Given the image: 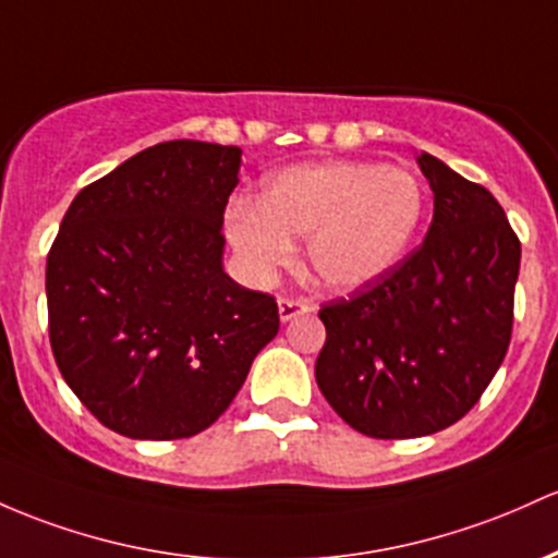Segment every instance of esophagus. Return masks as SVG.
Listing matches in <instances>:
<instances>
[{
    "mask_svg": "<svg viewBox=\"0 0 558 558\" xmlns=\"http://www.w3.org/2000/svg\"><path fill=\"white\" fill-rule=\"evenodd\" d=\"M310 310H312V304L304 302V299H280V302H278L280 320H283V323H289L299 315H307Z\"/></svg>",
    "mask_w": 558,
    "mask_h": 558,
    "instance_id": "obj_1",
    "label": "esophagus"
}]
</instances>
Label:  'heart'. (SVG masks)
<instances>
[{"label": "heart", "instance_id": "1", "mask_svg": "<svg viewBox=\"0 0 558 558\" xmlns=\"http://www.w3.org/2000/svg\"><path fill=\"white\" fill-rule=\"evenodd\" d=\"M421 219L424 193L408 171L320 163L275 174L259 204H232L228 235L256 278L289 265L291 238H307L312 278L330 291H354L400 265Z\"/></svg>", "mask_w": 558, "mask_h": 558}]
</instances>
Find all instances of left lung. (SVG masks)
<instances>
[{
  "label": "left lung",
  "mask_w": 558,
  "mask_h": 558,
  "mask_svg": "<svg viewBox=\"0 0 558 558\" xmlns=\"http://www.w3.org/2000/svg\"><path fill=\"white\" fill-rule=\"evenodd\" d=\"M434 217L424 243L347 299L323 304L315 378L328 405L376 439L442 432L504 363L522 243L504 206L421 153Z\"/></svg>",
  "instance_id": "1"
}]
</instances>
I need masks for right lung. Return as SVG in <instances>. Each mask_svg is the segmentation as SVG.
<instances>
[{"label":"right lung","mask_w":558,"mask_h":558,"mask_svg":"<svg viewBox=\"0 0 558 558\" xmlns=\"http://www.w3.org/2000/svg\"><path fill=\"white\" fill-rule=\"evenodd\" d=\"M241 148L171 140L73 198L47 256L54 363L73 395L132 439L209 428L280 328L269 293L222 269Z\"/></svg>","instance_id":"add662e5"}]
</instances>
